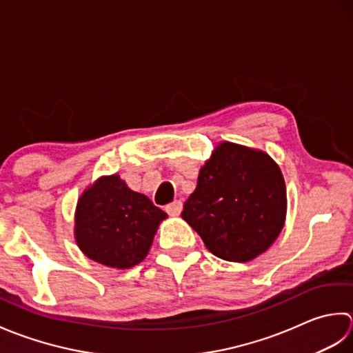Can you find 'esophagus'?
<instances>
[{
	"instance_id": "1",
	"label": "esophagus",
	"mask_w": 353,
	"mask_h": 353,
	"mask_svg": "<svg viewBox=\"0 0 353 353\" xmlns=\"http://www.w3.org/2000/svg\"><path fill=\"white\" fill-rule=\"evenodd\" d=\"M183 210V203L181 201H174V203L166 205V212L170 214V216H178Z\"/></svg>"
}]
</instances>
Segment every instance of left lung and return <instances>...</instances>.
I'll list each match as a JSON object with an SVG mask.
<instances>
[{"instance_id": "left-lung-1", "label": "left lung", "mask_w": 353, "mask_h": 353, "mask_svg": "<svg viewBox=\"0 0 353 353\" xmlns=\"http://www.w3.org/2000/svg\"><path fill=\"white\" fill-rule=\"evenodd\" d=\"M183 219L207 250L228 262H250L279 237L286 185L279 164L261 149L221 141L199 169Z\"/></svg>"}]
</instances>
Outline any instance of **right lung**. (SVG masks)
Segmentation results:
<instances>
[{
  "label": "right lung",
  "instance_id": "obj_1",
  "mask_svg": "<svg viewBox=\"0 0 353 353\" xmlns=\"http://www.w3.org/2000/svg\"><path fill=\"white\" fill-rule=\"evenodd\" d=\"M168 218L146 195L134 192L120 175H105L77 199L74 239L97 263L129 270L145 261L161 222Z\"/></svg>",
  "mask_w": 353,
  "mask_h": 353
}]
</instances>
